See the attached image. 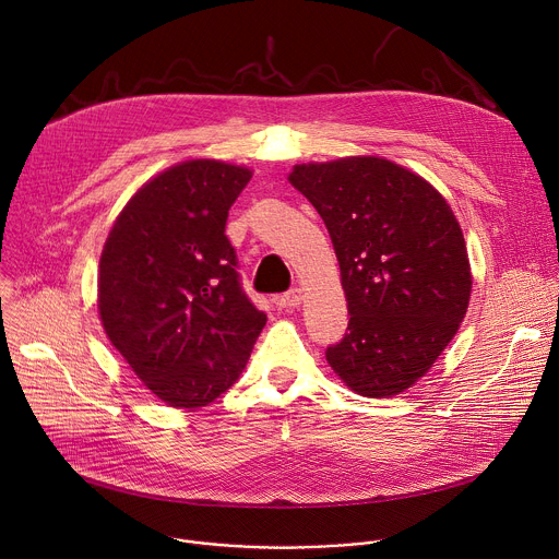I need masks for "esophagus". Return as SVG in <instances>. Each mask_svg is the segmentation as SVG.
Masks as SVG:
<instances>
[{"label":"esophagus","instance_id":"34e87169","mask_svg":"<svg viewBox=\"0 0 559 559\" xmlns=\"http://www.w3.org/2000/svg\"><path fill=\"white\" fill-rule=\"evenodd\" d=\"M281 302H283L285 307H298V305L302 302V289H300V287L289 289V292L281 298Z\"/></svg>","mask_w":559,"mask_h":559}]
</instances>
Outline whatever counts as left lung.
Returning <instances> with one entry per match:
<instances>
[{"mask_svg":"<svg viewBox=\"0 0 559 559\" xmlns=\"http://www.w3.org/2000/svg\"><path fill=\"white\" fill-rule=\"evenodd\" d=\"M287 179L328 225L352 313L345 338L328 347L330 367L365 397L407 391L453 341L471 298L451 205L373 154L298 164Z\"/></svg>","mask_w":559,"mask_h":559,"instance_id":"8db88e82","label":"left lung"}]
</instances>
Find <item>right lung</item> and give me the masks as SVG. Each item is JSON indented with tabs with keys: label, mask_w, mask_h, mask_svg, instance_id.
<instances>
[{
	"label": "right lung",
	"mask_w": 559,
	"mask_h": 559,
	"mask_svg": "<svg viewBox=\"0 0 559 559\" xmlns=\"http://www.w3.org/2000/svg\"><path fill=\"white\" fill-rule=\"evenodd\" d=\"M250 179L246 166L188 158L145 181L108 231L97 278L104 332L168 407L214 403L267 323L238 283L225 236Z\"/></svg>",
	"instance_id": "right-lung-1"
}]
</instances>
